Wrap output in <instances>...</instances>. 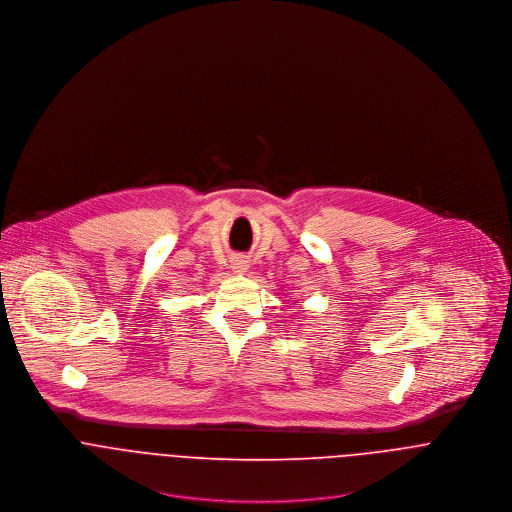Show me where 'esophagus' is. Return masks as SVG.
I'll use <instances>...</instances> for the list:
<instances>
[{"label": "esophagus", "mask_w": 512, "mask_h": 512, "mask_svg": "<svg viewBox=\"0 0 512 512\" xmlns=\"http://www.w3.org/2000/svg\"><path fill=\"white\" fill-rule=\"evenodd\" d=\"M230 268H232V272H236V274H244V272L248 270V260H246L244 256H234V258L230 260Z\"/></svg>", "instance_id": "1"}]
</instances>
